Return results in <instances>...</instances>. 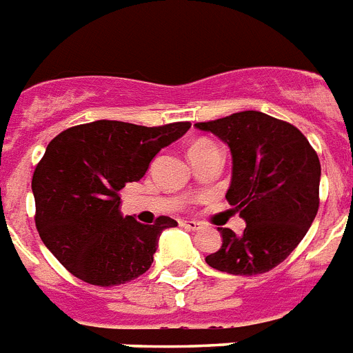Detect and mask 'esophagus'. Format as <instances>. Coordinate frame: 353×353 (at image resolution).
I'll return each instance as SVG.
<instances>
[{"instance_id":"obj_1","label":"esophagus","mask_w":353,"mask_h":353,"mask_svg":"<svg viewBox=\"0 0 353 353\" xmlns=\"http://www.w3.org/2000/svg\"><path fill=\"white\" fill-rule=\"evenodd\" d=\"M180 227L188 228V230H201V223L192 221V219H183V221H180Z\"/></svg>"}]
</instances>
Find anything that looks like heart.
I'll return each instance as SVG.
<instances>
[{
	"label": "heart",
	"mask_w": 353,
	"mask_h": 353,
	"mask_svg": "<svg viewBox=\"0 0 353 353\" xmlns=\"http://www.w3.org/2000/svg\"><path fill=\"white\" fill-rule=\"evenodd\" d=\"M196 146H212V144L207 143V141H200V143H196L192 148H196Z\"/></svg>",
	"instance_id": "b5f03b06"
}]
</instances>
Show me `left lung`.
Segmentation results:
<instances>
[{"instance_id": "1", "label": "left lung", "mask_w": 353, "mask_h": 353, "mask_svg": "<svg viewBox=\"0 0 353 353\" xmlns=\"http://www.w3.org/2000/svg\"><path fill=\"white\" fill-rule=\"evenodd\" d=\"M228 144L232 214L243 234L218 228L223 245L207 255L210 268L230 275H261L279 266L303 239L320 207V159L296 126L257 110L196 123Z\"/></svg>"}]
</instances>
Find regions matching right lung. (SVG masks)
<instances>
[{
  "label": "right lung",
  "mask_w": 353,
  "mask_h": 353,
  "mask_svg": "<svg viewBox=\"0 0 353 353\" xmlns=\"http://www.w3.org/2000/svg\"><path fill=\"white\" fill-rule=\"evenodd\" d=\"M191 123L139 126L99 121L71 126L46 148L32 191L35 227L59 263L87 284L110 288L150 270L168 216L143 225L123 216L119 191L139 182L153 157L180 139Z\"/></svg>",
  "instance_id": "obj_1"
}]
</instances>
